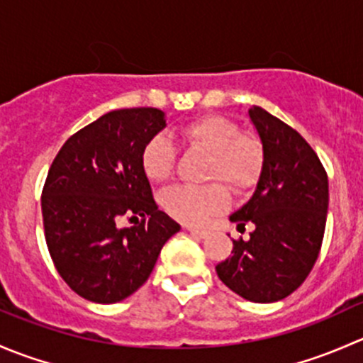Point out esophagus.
Returning <instances> with one entry per match:
<instances>
[{
    "mask_svg": "<svg viewBox=\"0 0 363 363\" xmlns=\"http://www.w3.org/2000/svg\"><path fill=\"white\" fill-rule=\"evenodd\" d=\"M188 230L189 233H191V235H195V237H200V239H205V237L208 235V232L207 230H199V228H191V226H188Z\"/></svg>",
    "mask_w": 363,
    "mask_h": 363,
    "instance_id": "esophagus-1",
    "label": "esophagus"
}]
</instances>
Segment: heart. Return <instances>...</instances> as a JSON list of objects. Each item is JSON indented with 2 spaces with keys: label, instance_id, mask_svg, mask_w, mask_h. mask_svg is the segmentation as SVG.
Returning a JSON list of instances; mask_svg holds the SVG:
<instances>
[{
  "label": "heart",
  "instance_id": "b5f03b06",
  "mask_svg": "<svg viewBox=\"0 0 363 363\" xmlns=\"http://www.w3.org/2000/svg\"><path fill=\"white\" fill-rule=\"evenodd\" d=\"M182 142L208 152L205 177L226 182L232 191L246 193L258 182L263 168V144L252 133L240 131V124L219 113L200 116L179 128ZM177 149L164 135L149 138L142 149L140 163L151 181L163 182L174 174ZM228 191L219 182L203 186H175L161 196V205L172 218L186 225H205L228 207Z\"/></svg>",
  "mask_w": 363,
  "mask_h": 363
}]
</instances>
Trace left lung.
I'll return each instance as SVG.
<instances>
[{"mask_svg": "<svg viewBox=\"0 0 363 363\" xmlns=\"http://www.w3.org/2000/svg\"><path fill=\"white\" fill-rule=\"evenodd\" d=\"M250 117L263 144L255 193L230 216L250 240H233L232 256L216 265L219 279L250 302L294 294L316 263L328 211V177L306 138L259 107Z\"/></svg>", "mask_w": 363, "mask_h": 363, "instance_id": "1", "label": "left lung"}]
</instances>
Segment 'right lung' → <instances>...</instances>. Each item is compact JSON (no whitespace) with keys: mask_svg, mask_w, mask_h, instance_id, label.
<instances>
[{"mask_svg":"<svg viewBox=\"0 0 363 363\" xmlns=\"http://www.w3.org/2000/svg\"><path fill=\"white\" fill-rule=\"evenodd\" d=\"M164 126L160 108L112 111L72 135L50 164L42 191L47 247L82 298L113 303L135 294L181 230L158 208L140 163L144 145ZM124 215L138 223L119 229Z\"/></svg>","mask_w":363,"mask_h":363,"instance_id":"obj_1","label":"right lung"}]
</instances>
